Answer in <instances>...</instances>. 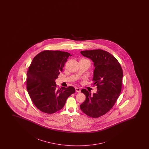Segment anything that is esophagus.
Here are the masks:
<instances>
[{"label":"esophagus","instance_id":"obj_1","mask_svg":"<svg viewBox=\"0 0 149 149\" xmlns=\"http://www.w3.org/2000/svg\"><path fill=\"white\" fill-rule=\"evenodd\" d=\"M75 90L76 92H77V93H80V92H81V90L79 88H76Z\"/></svg>","mask_w":149,"mask_h":149}]
</instances>
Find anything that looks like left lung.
Here are the masks:
<instances>
[{
    "label": "left lung",
    "instance_id": "left-lung-1",
    "mask_svg": "<svg viewBox=\"0 0 149 149\" xmlns=\"http://www.w3.org/2000/svg\"><path fill=\"white\" fill-rule=\"evenodd\" d=\"M82 55L94 62L93 81L97 91L93 95L86 89L81 91L86 96L80 105L82 112L92 118H99L111 109L122 90L123 72L118 61L107 51L101 49L85 50Z\"/></svg>",
    "mask_w": 149,
    "mask_h": 149
}]
</instances>
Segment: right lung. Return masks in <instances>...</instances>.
I'll use <instances>...</instances> for the list:
<instances>
[{"mask_svg":"<svg viewBox=\"0 0 149 149\" xmlns=\"http://www.w3.org/2000/svg\"><path fill=\"white\" fill-rule=\"evenodd\" d=\"M71 55L67 52L45 50L32 61L27 73V90L41 111L52 114L61 110L67 98L75 92L73 86L57 88L55 81Z\"/></svg>","mask_w":149,"mask_h":149,"instance_id":"right-lung-1","label":"right lung"}]
</instances>
